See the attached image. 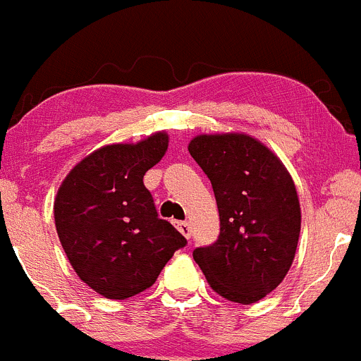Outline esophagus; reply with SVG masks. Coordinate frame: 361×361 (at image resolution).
Here are the masks:
<instances>
[{"label":"esophagus","instance_id":"obj_1","mask_svg":"<svg viewBox=\"0 0 361 361\" xmlns=\"http://www.w3.org/2000/svg\"><path fill=\"white\" fill-rule=\"evenodd\" d=\"M176 228L178 230H180V233L183 235L185 238H190V235H192V230H190V224H188V222H178L176 224Z\"/></svg>","mask_w":361,"mask_h":361}]
</instances>
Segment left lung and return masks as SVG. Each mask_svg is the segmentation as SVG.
<instances>
[{"label": "left lung", "instance_id": "1", "mask_svg": "<svg viewBox=\"0 0 361 361\" xmlns=\"http://www.w3.org/2000/svg\"><path fill=\"white\" fill-rule=\"evenodd\" d=\"M188 153L212 181L221 233L194 249L210 287L251 305L287 276L298 249L301 207L292 176L260 140L244 133L197 135Z\"/></svg>", "mask_w": 361, "mask_h": 361}]
</instances>
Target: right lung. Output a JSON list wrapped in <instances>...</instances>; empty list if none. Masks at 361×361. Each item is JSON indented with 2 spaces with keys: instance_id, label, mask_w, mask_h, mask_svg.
<instances>
[{
  "instance_id": "1",
  "label": "right lung",
  "mask_w": 361,
  "mask_h": 361,
  "mask_svg": "<svg viewBox=\"0 0 361 361\" xmlns=\"http://www.w3.org/2000/svg\"><path fill=\"white\" fill-rule=\"evenodd\" d=\"M169 146L164 131L112 144L74 165L55 197V226L74 272L106 299H128L157 281L187 238L158 217L144 174Z\"/></svg>"
}]
</instances>
